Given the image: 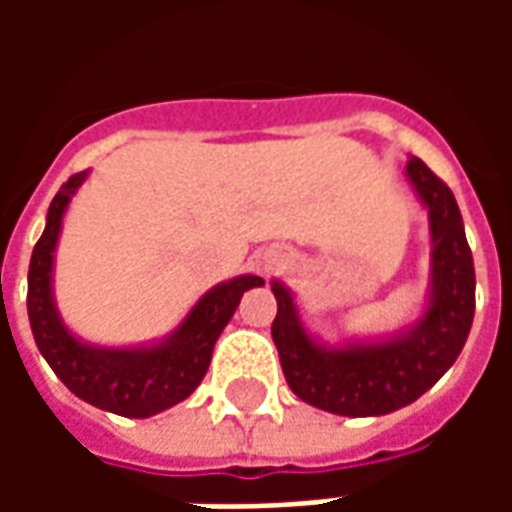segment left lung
Returning a JSON list of instances; mask_svg holds the SVG:
<instances>
[{"instance_id": "8db88e82", "label": "left lung", "mask_w": 512, "mask_h": 512, "mask_svg": "<svg viewBox=\"0 0 512 512\" xmlns=\"http://www.w3.org/2000/svg\"><path fill=\"white\" fill-rule=\"evenodd\" d=\"M408 180L430 216V304L414 329L386 343L323 348L301 326L290 290L274 282L271 337L296 395L343 417H381L414 403L461 354L474 318V260L450 186L411 158Z\"/></svg>"}]
</instances>
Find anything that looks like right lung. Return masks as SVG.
<instances>
[{"label": "right lung", "instance_id": "1", "mask_svg": "<svg viewBox=\"0 0 512 512\" xmlns=\"http://www.w3.org/2000/svg\"><path fill=\"white\" fill-rule=\"evenodd\" d=\"M84 178L87 172H76L68 183H62L49 205L46 230L32 249L27 290L29 326L43 359L73 395L120 417H153L186 400L200 386L211 365L213 345L233 318L238 301L249 288H260L263 279L246 274L208 290L186 315V321L161 345L98 348L76 340L54 307L51 268L62 216Z\"/></svg>", "mask_w": 512, "mask_h": 512}]
</instances>
